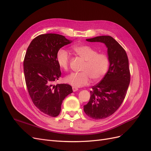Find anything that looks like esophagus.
Segmentation results:
<instances>
[{"mask_svg": "<svg viewBox=\"0 0 151 151\" xmlns=\"http://www.w3.org/2000/svg\"><path fill=\"white\" fill-rule=\"evenodd\" d=\"M72 90H73V91H74V92H76V91H78V88H75V87H72Z\"/></svg>", "mask_w": 151, "mask_h": 151, "instance_id": "34e87169", "label": "esophagus"}]
</instances>
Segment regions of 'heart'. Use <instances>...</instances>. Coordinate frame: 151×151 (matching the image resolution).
I'll return each instance as SVG.
<instances>
[{
    "instance_id": "1",
    "label": "heart",
    "mask_w": 151,
    "mask_h": 151,
    "mask_svg": "<svg viewBox=\"0 0 151 151\" xmlns=\"http://www.w3.org/2000/svg\"><path fill=\"white\" fill-rule=\"evenodd\" d=\"M77 55L85 60L81 72H74L66 77L65 81L75 88H81L89 83L101 80L107 73L109 66V58L107 54L98 51L88 45H77L73 47ZM58 65L64 70L68 69L69 53L64 49H60L57 53Z\"/></svg>"
}]
</instances>
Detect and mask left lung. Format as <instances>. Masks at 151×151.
<instances>
[{
    "label": "left lung",
    "mask_w": 151,
    "mask_h": 151,
    "mask_svg": "<svg viewBox=\"0 0 151 151\" xmlns=\"http://www.w3.org/2000/svg\"><path fill=\"white\" fill-rule=\"evenodd\" d=\"M86 40L103 43L108 48V71L98 84L92 87L89 101L84 106V111L89 117L104 119L113 115L125 98L130 81L129 59L124 48L110 36Z\"/></svg>",
    "instance_id": "left-lung-1"
}]
</instances>
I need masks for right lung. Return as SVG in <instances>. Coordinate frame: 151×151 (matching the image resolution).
<instances>
[{"label": "right lung", "instance_id": "right-lung-1", "mask_svg": "<svg viewBox=\"0 0 151 151\" xmlns=\"http://www.w3.org/2000/svg\"><path fill=\"white\" fill-rule=\"evenodd\" d=\"M71 42L58 34L40 35L31 41L24 57V73L29 96L40 111L50 116L59 115L63 100L73 92L67 84L53 85L61 76L57 53Z\"/></svg>", "mask_w": 151, "mask_h": 151}]
</instances>
